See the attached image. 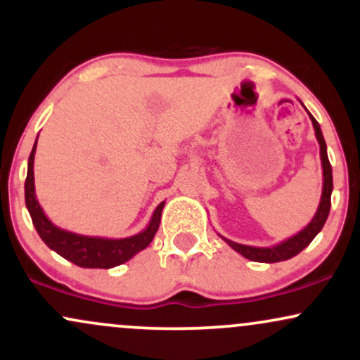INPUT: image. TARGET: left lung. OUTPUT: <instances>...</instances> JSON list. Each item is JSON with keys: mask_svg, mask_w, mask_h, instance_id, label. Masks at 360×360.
<instances>
[{"mask_svg": "<svg viewBox=\"0 0 360 360\" xmlns=\"http://www.w3.org/2000/svg\"><path fill=\"white\" fill-rule=\"evenodd\" d=\"M309 120H311L313 128H315V135L318 143H320V157H321V167H323V189H321V200L320 205H318V210L315 213V217L311 218V221L304 226L301 232H298L292 237L286 238L278 245H272V247H252V245H242V243L232 242L229 238L220 237L229 243L230 247L235 252L243 255L245 259L254 260V262H281V260H288L295 255H298L301 250L307 249V247L311 243L313 238L316 237L318 233L321 232L323 229L326 218H328L330 213V205H332V191H333V177H332V166H330V160L328 155H326V143L323 139V134H321V128L318 125V122L313 118V115L309 113Z\"/></svg>", "mask_w": 360, "mask_h": 360, "instance_id": "left-lung-1", "label": "left lung"}]
</instances>
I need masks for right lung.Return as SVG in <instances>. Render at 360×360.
<instances>
[{
    "mask_svg": "<svg viewBox=\"0 0 360 360\" xmlns=\"http://www.w3.org/2000/svg\"><path fill=\"white\" fill-rule=\"evenodd\" d=\"M35 148H32V154L28 157V171L27 181H25V203L30 213L34 226L39 232L40 238L45 242L49 249L57 252L69 262L76 264L79 267H88V269H111L120 264L130 260L137 255L140 250L148 247L154 235L159 229L160 214H162L164 201L155 208L150 221L142 232L131 235L127 238H105V237H88V235H79L68 230L59 229L57 225L49 220L47 214L44 213L42 206L35 196V183H34V159Z\"/></svg>",
    "mask_w": 360,
    "mask_h": 360,
    "instance_id": "right-lung-1",
    "label": "right lung"
}]
</instances>
